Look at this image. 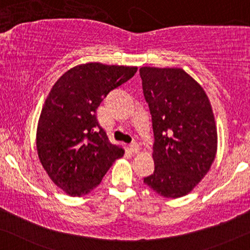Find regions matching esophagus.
I'll use <instances>...</instances> for the list:
<instances>
[{
    "label": "esophagus",
    "mask_w": 250,
    "mask_h": 250,
    "mask_svg": "<svg viewBox=\"0 0 250 250\" xmlns=\"http://www.w3.org/2000/svg\"><path fill=\"white\" fill-rule=\"evenodd\" d=\"M130 149L132 153H139V145L136 142L130 144Z\"/></svg>",
    "instance_id": "1"
}]
</instances>
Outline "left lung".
<instances>
[{
    "mask_svg": "<svg viewBox=\"0 0 250 250\" xmlns=\"http://www.w3.org/2000/svg\"><path fill=\"white\" fill-rule=\"evenodd\" d=\"M152 114L154 173L144 178L156 194L179 198L209 171L217 149L214 114L203 87L180 68L139 69Z\"/></svg>",
    "mask_w": 250,
    "mask_h": 250,
    "instance_id": "8db88e82",
    "label": "left lung"
}]
</instances>
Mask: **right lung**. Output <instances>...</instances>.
Segmentation results:
<instances>
[{
  "label": "right lung",
  "mask_w": 250,
  "mask_h": 250,
  "mask_svg": "<svg viewBox=\"0 0 250 250\" xmlns=\"http://www.w3.org/2000/svg\"><path fill=\"white\" fill-rule=\"evenodd\" d=\"M137 66L91 62L77 65L54 83L38 120L36 147L44 170L73 197L89 194L125 150L108 140L96 110Z\"/></svg>",
  "instance_id": "obj_1"
}]
</instances>
